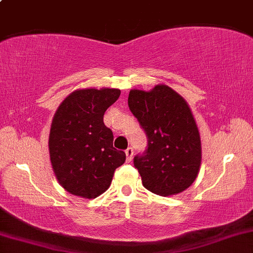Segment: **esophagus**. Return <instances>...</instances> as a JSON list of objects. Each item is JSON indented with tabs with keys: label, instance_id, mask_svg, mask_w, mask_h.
<instances>
[{
	"label": "esophagus",
	"instance_id": "esophagus-1",
	"mask_svg": "<svg viewBox=\"0 0 253 253\" xmlns=\"http://www.w3.org/2000/svg\"><path fill=\"white\" fill-rule=\"evenodd\" d=\"M125 153H126V158H127V161H130L133 158V148L132 147H128L126 151H125Z\"/></svg>",
	"mask_w": 253,
	"mask_h": 253
}]
</instances>
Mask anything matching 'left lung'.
<instances>
[{
    "label": "left lung",
    "instance_id": "1",
    "mask_svg": "<svg viewBox=\"0 0 253 253\" xmlns=\"http://www.w3.org/2000/svg\"><path fill=\"white\" fill-rule=\"evenodd\" d=\"M128 107L147 136V148L133 159L142 185L159 196L185 191L196 180L202 146L191 109L172 88L133 89Z\"/></svg>",
    "mask_w": 253,
    "mask_h": 253
}]
</instances>
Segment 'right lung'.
I'll return each instance as SVG.
<instances>
[{
	"label": "right lung",
	"instance_id": "1",
	"mask_svg": "<svg viewBox=\"0 0 253 253\" xmlns=\"http://www.w3.org/2000/svg\"><path fill=\"white\" fill-rule=\"evenodd\" d=\"M119 96L117 88L75 90L54 115L49 134L51 166L61 186L74 196H100L126 160L125 152L113 147V132L103 124V114Z\"/></svg>",
	"mask_w": 253,
	"mask_h": 253
}]
</instances>
